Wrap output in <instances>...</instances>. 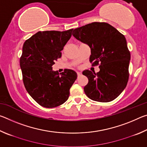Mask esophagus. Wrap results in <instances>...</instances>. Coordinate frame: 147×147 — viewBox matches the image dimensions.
Returning a JSON list of instances; mask_svg holds the SVG:
<instances>
[{
    "instance_id": "esophagus-1",
    "label": "esophagus",
    "mask_w": 147,
    "mask_h": 147,
    "mask_svg": "<svg viewBox=\"0 0 147 147\" xmlns=\"http://www.w3.org/2000/svg\"><path fill=\"white\" fill-rule=\"evenodd\" d=\"M76 73H77V74H78V76H80V75H81V74H82V73H81V72L77 71V72H76Z\"/></svg>"
}]
</instances>
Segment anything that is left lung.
Returning <instances> with one entry per match:
<instances>
[{
    "mask_svg": "<svg viewBox=\"0 0 147 147\" xmlns=\"http://www.w3.org/2000/svg\"><path fill=\"white\" fill-rule=\"evenodd\" d=\"M73 36L90 47L92 65H99L98 73L83 71L89 80L84 88L86 94L100 102L113 100L128 81L130 53L125 37L109 24L99 22L74 29Z\"/></svg>",
    "mask_w": 147,
    "mask_h": 147,
    "instance_id": "obj_1",
    "label": "left lung"
}]
</instances>
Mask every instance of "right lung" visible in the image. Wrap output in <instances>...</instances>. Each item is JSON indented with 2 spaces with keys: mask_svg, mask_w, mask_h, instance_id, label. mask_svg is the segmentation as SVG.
<instances>
[{
  "mask_svg": "<svg viewBox=\"0 0 147 147\" xmlns=\"http://www.w3.org/2000/svg\"><path fill=\"white\" fill-rule=\"evenodd\" d=\"M73 29L38 32L24 42L20 66L27 92L39 105L54 108L67 100L77 74L65 69L60 74L53 65L71 38Z\"/></svg>",
  "mask_w": 147,
  "mask_h": 147,
  "instance_id": "add662e5",
  "label": "right lung"
}]
</instances>
